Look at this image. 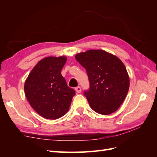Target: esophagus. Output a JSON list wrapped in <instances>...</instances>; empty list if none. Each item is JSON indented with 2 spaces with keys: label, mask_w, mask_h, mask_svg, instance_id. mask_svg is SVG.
<instances>
[{
  "label": "esophagus",
  "mask_w": 157,
  "mask_h": 157,
  "mask_svg": "<svg viewBox=\"0 0 157 157\" xmlns=\"http://www.w3.org/2000/svg\"><path fill=\"white\" fill-rule=\"evenodd\" d=\"M75 90H76V93H80L81 92V88L80 87V86H77V87L75 88Z\"/></svg>",
  "instance_id": "esophagus-1"
}]
</instances>
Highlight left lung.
I'll return each instance as SVG.
<instances>
[{
    "label": "left lung",
    "instance_id": "8db88e82",
    "mask_svg": "<svg viewBox=\"0 0 157 157\" xmlns=\"http://www.w3.org/2000/svg\"><path fill=\"white\" fill-rule=\"evenodd\" d=\"M75 58L87 72L90 88L84 95L91 109L101 115L116 111L130 87V78L123 62L102 50L81 52Z\"/></svg>",
    "mask_w": 157,
    "mask_h": 157
}]
</instances>
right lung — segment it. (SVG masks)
Returning <instances> with one entry per match:
<instances>
[{"instance_id":"obj_1","label":"right lung","mask_w":157,"mask_h":157,"mask_svg":"<svg viewBox=\"0 0 157 157\" xmlns=\"http://www.w3.org/2000/svg\"><path fill=\"white\" fill-rule=\"evenodd\" d=\"M67 58L49 56L37 63L24 85L31 106L41 116L48 120L60 118L68 112L74 89L68 86L61 71Z\"/></svg>"}]
</instances>
